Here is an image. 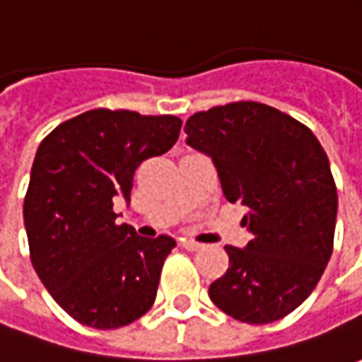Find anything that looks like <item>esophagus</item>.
<instances>
[{"label":"esophagus","mask_w":362,"mask_h":362,"mask_svg":"<svg viewBox=\"0 0 362 362\" xmlns=\"http://www.w3.org/2000/svg\"><path fill=\"white\" fill-rule=\"evenodd\" d=\"M182 246H184L186 250H190V252H196V250L204 248V244L196 243V240H190V238H184V240H182Z\"/></svg>","instance_id":"34e87169"}]
</instances>
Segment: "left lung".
<instances>
[{"label":"left lung","instance_id":"8db88e82","mask_svg":"<svg viewBox=\"0 0 362 362\" xmlns=\"http://www.w3.org/2000/svg\"><path fill=\"white\" fill-rule=\"evenodd\" d=\"M186 144L212 156L228 202L248 208L246 248L226 246L228 270L208 288L222 313L248 325L291 315L332 255L337 184L317 136L260 102H230L186 119Z\"/></svg>","mask_w":362,"mask_h":362}]
</instances>
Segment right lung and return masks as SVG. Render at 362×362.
I'll return each instance as SVG.
<instances>
[{
	"mask_svg": "<svg viewBox=\"0 0 362 362\" xmlns=\"http://www.w3.org/2000/svg\"><path fill=\"white\" fill-rule=\"evenodd\" d=\"M182 119L95 107L45 136L23 200L32 264L69 317L92 329H119L156 300L172 236H138L118 224L114 204L130 202L134 172L168 152Z\"/></svg>",
	"mask_w": 362,
	"mask_h": 362,
	"instance_id": "obj_1",
	"label": "right lung"
}]
</instances>
